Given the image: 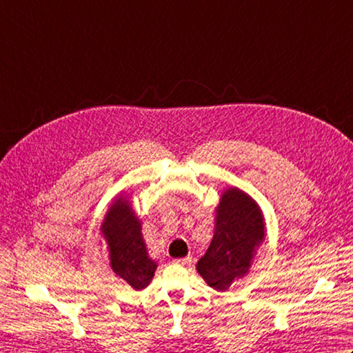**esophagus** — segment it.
<instances>
[{
	"label": "esophagus",
	"mask_w": 353,
	"mask_h": 353,
	"mask_svg": "<svg viewBox=\"0 0 353 353\" xmlns=\"http://www.w3.org/2000/svg\"><path fill=\"white\" fill-rule=\"evenodd\" d=\"M176 262V264H181V265H190L191 264V262H192V258H182V259H176L174 261Z\"/></svg>",
	"instance_id": "obj_1"
}]
</instances>
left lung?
<instances>
[{
	"mask_svg": "<svg viewBox=\"0 0 353 353\" xmlns=\"http://www.w3.org/2000/svg\"><path fill=\"white\" fill-rule=\"evenodd\" d=\"M264 238V219L258 205L238 188L221 196L216 208L211 245L197 262V272L209 287L228 290L249 272L254 249Z\"/></svg>",
	"mask_w": 353,
	"mask_h": 353,
	"instance_id": "left-lung-1",
	"label": "left lung"
}]
</instances>
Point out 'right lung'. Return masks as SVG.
<instances>
[{"instance_id":"add662e5","label":"right lung","mask_w":353,"mask_h":353,"mask_svg":"<svg viewBox=\"0 0 353 353\" xmlns=\"http://www.w3.org/2000/svg\"><path fill=\"white\" fill-rule=\"evenodd\" d=\"M101 230L109 244L112 270L134 290L145 288L157 265L147 256L141 221L132 212L129 201L118 199L110 206Z\"/></svg>"}]
</instances>
